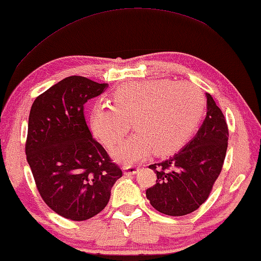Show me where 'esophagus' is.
Instances as JSON below:
<instances>
[{
  "label": "esophagus",
  "instance_id": "1",
  "mask_svg": "<svg viewBox=\"0 0 261 261\" xmlns=\"http://www.w3.org/2000/svg\"><path fill=\"white\" fill-rule=\"evenodd\" d=\"M139 168L140 166H131V165H129V166H124L123 171L125 175H134L139 171Z\"/></svg>",
  "mask_w": 261,
  "mask_h": 261
}]
</instances>
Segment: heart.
Returning <instances> with one entry per match:
<instances>
[{"label":"heart","instance_id":"b5f03b06","mask_svg":"<svg viewBox=\"0 0 261 261\" xmlns=\"http://www.w3.org/2000/svg\"><path fill=\"white\" fill-rule=\"evenodd\" d=\"M204 97L186 81L143 80L119 86L113 105L97 102L90 110L94 135L111 150L130 129L138 132L114 151L123 163L166 155L185 145L203 115Z\"/></svg>","mask_w":261,"mask_h":261}]
</instances>
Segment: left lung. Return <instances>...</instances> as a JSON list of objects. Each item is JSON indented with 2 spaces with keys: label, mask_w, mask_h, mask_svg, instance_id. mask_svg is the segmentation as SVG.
Here are the masks:
<instances>
[{
  "label": "left lung",
  "mask_w": 261,
  "mask_h": 261,
  "mask_svg": "<svg viewBox=\"0 0 261 261\" xmlns=\"http://www.w3.org/2000/svg\"><path fill=\"white\" fill-rule=\"evenodd\" d=\"M206 116L197 135L171 158L148 166L156 173L155 185L146 197L159 213L184 216L208 200L224 164L227 137L226 119L206 94Z\"/></svg>",
  "instance_id": "8db88e82"
}]
</instances>
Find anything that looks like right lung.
<instances>
[{
	"label": "right lung",
	"instance_id": "1",
	"mask_svg": "<svg viewBox=\"0 0 261 261\" xmlns=\"http://www.w3.org/2000/svg\"><path fill=\"white\" fill-rule=\"evenodd\" d=\"M107 87L68 76L37 96L31 107L27 160L41 198L67 220L86 221L101 213L123 175L93 138L84 114L85 103Z\"/></svg>",
	"mask_w": 261,
	"mask_h": 261
}]
</instances>
